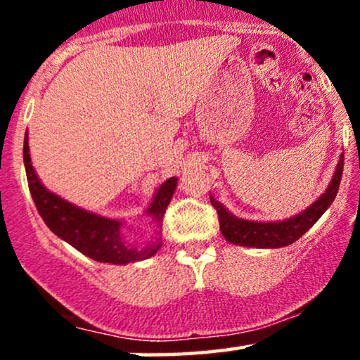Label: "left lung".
Wrapping results in <instances>:
<instances>
[{
	"instance_id": "obj_1",
	"label": "left lung",
	"mask_w": 360,
	"mask_h": 360,
	"mask_svg": "<svg viewBox=\"0 0 360 360\" xmlns=\"http://www.w3.org/2000/svg\"><path fill=\"white\" fill-rule=\"evenodd\" d=\"M342 171H344V155H340L335 174L330 181L325 193L303 213L284 221H249L233 217L229 210L212 196L210 201L218 213L220 230L223 237L230 243L243 247H257V249H278V247L291 245L301 235H304L318 221L328 206L335 200L338 186H340Z\"/></svg>"
}]
</instances>
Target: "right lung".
<instances>
[{
  "mask_svg": "<svg viewBox=\"0 0 360 360\" xmlns=\"http://www.w3.org/2000/svg\"><path fill=\"white\" fill-rule=\"evenodd\" d=\"M23 162L25 171H27L28 189H30L34 203L45 225L62 240L71 243L74 249L98 262L120 264V266L152 257L160 249L162 245L160 240H150L142 247L130 245L122 235L123 221L86 212V210L68 203L57 194L47 191L32 166L30 152H28V135L23 142ZM176 186V177H169L166 183L157 189L154 201L148 206L147 214L152 217L157 229H160L164 213H166L167 205L171 203Z\"/></svg>",
  "mask_w": 360,
  "mask_h": 360,
  "instance_id": "obj_1",
  "label": "right lung"
}]
</instances>
